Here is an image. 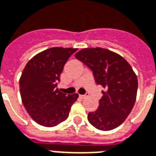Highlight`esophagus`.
<instances>
[{
    "label": "esophagus",
    "mask_w": 156,
    "mask_h": 156,
    "mask_svg": "<svg viewBox=\"0 0 156 156\" xmlns=\"http://www.w3.org/2000/svg\"><path fill=\"white\" fill-rule=\"evenodd\" d=\"M88 93H86V94H84V95H79V97L81 98H86L87 97H88Z\"/></svg>",
    "instance_id": "esophagus-1"
}]
</instances>
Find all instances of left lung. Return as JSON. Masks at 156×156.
<instances>
[{"mask_svg":"<svg viewBox=\"0 0 156 156\" xmlns=\"http://www.w3.org/2000/svg\"><path fill=\"white\" fill-rule=\"evenodd\" d=\"M75 58L91 69L96 83L105 89L98 109L87 115L88 122L101 131L119 126L136 98L138 81L131 65L121 55L102 48L82 49Z\"/></svg>","mask_w":156,"mask_h":156,"instance_id":"8db88e82","label":"left lung"}]
</instances>
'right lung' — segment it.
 <instances>
[{
  "label": "right lung",
  "instance_id": "add662e5",
  "mask_svg": "<svg viewBox=\"0 0 156 156\" xmlns=\"http://www.w3.org/2000/svg\"><path fill=\"white\" fill-rule=\"evenodd\" d=\"M77 49L55 47L31 58L20 78V92L29 115L34 122L52 127L69 117L78 94L59 92L58 84L63 66Z\"/></svg>",
  "mask_w": 156,
  "mask_h": 156
}]
</instances>
